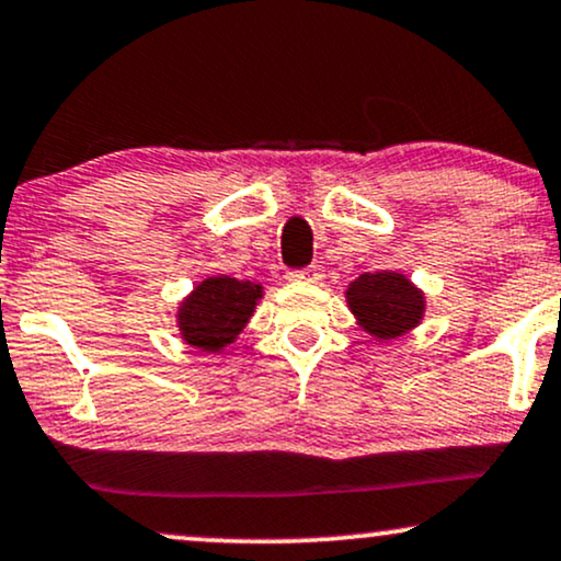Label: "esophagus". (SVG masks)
Instances as JSON below:
<instances>
[{"instance_id": "34e87169", "label": "esophagus", "mask_w": 561, "mask_h": 561, "mask_svg": "<svg viewBox=\"0 0 561 561\" xmlns=\"http://www.w3.org/2000/svg\"><path fill=\"white\" fill-rule=\"evenodd\" d=\"M287 279L289 282H321L323 279V268L321 266H308V268H300V272H289Z\"/></svg>"}]
</instances>
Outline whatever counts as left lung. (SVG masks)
Instances as JSON below:
<instances>
[{
    "label": "left lung",
    "mask_w": 561,
    "mask_h": 561,
    "mask_svg": "<svg viewBox=\"0 0 561 561\" xmlns=\"http://www.w3.org/2000/svg\"><path fill=\"white\" fill-rule=\"evenodd\" d=\"M345 300L357 327L379 342L413 332L426 316V293L402 272L360 274L347 285Z\"/></svg>",
    "instance_id": "8db88e82"
}]
</instances>
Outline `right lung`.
I'll list each match as a JSON object with an SVG mask.
<instances>
[{"label":"right lung","instance_id":"1","mask_svg":"<svg viewBox=\"0 0 561 561\" xmlns=\"http://www.w3.org/2000/svg\"><path fill=\"white\" fill-rule=\"evenodd\" d=\"M263 298V285L216 274L198 282L178 306V332L201 353H221L238 340Z\"/></svg>","mask_w":561,"mask_h":561}]
</instances>
